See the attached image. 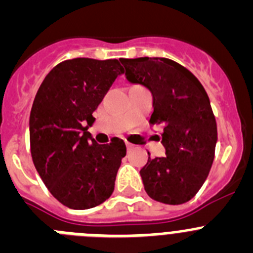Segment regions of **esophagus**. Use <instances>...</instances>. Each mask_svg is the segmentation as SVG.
Here are the masks:
<instances>
[{
	"label": "esophagus",
	"instance_id": "obj_1",
	"mask_svg": "<svg viewBox=\"0 0 253 253\" xmlns=\"http://www.w3.org/2000/svg\"><path fill=\"white\" fill-rule=\"evenodd\" d=\"M126 148L131 149V148H133V144H130V143H126Z\"/></svg>",
	"mask_w": 253,
	"mask_h": 253
}]
</instances>
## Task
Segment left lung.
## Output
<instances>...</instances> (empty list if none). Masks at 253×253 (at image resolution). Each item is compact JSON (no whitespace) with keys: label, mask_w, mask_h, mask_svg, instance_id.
Segmentation results:
<instances>
[{"label":"left lung","mask_w":253,"mask_h":253,"mask_svg":"<svg viewBox=\"0 0 253 253\" xmlns=\"http://www.w3.org/2000/svg\"><path fill=\"white\" fill-rule=\"evenodd\" d=\"M126 80L153 95L151 124L163 125L165 157H148L144 190L163 204L178 205L196 195L214 161L216 123L204 87L185 67L167 58L120 59ZM149 154V153H148Z\"/></svg>","instance_id":"1"}]
</instances>
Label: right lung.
<instances>
[{
  "instance_id": "obj_1",
  "label": "right lung",
  "mask_w": 253,
  "mask_h": 253,
  "mask_svg": "<svg viewBox=\"0 0 253 253\" xmlns=\"http://www.w3.org/2000/svg\"><path fill=\"white\" fill-rule=\"evenodd\" d=\"M124 73L118 59L73 58L44 78L30 113V151L50 194L66 207L84 210L102 204L115 186L123 139L99 144L88 128L115 78Z\"/></svg>"
}]
</instances>
